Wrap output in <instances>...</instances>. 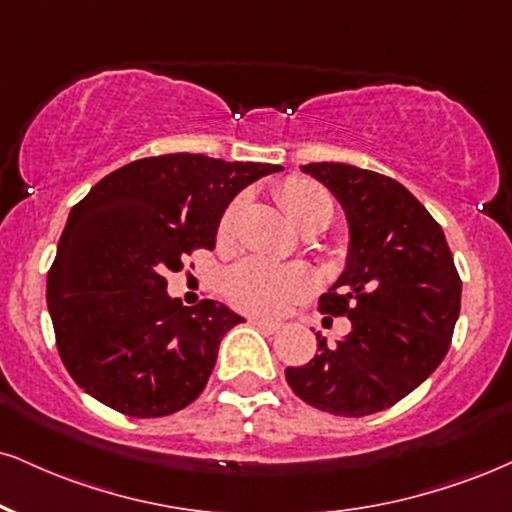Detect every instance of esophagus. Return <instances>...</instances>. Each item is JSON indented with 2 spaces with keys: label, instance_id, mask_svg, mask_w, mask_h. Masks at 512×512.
Masks as SVG:
<instances>
[{
  "label": "esophagus",
  "instance_id": "1",
  "mask_svg": "<svg viewBox=\"0 0 512 512\" xmlns=\"http://www.w3.org/2000/svg\"><path fill=\"white\" fill-rule=\"evenodd\" d=\"M250 324L257 326V329H260V331H267V334H276V331L281 329V324L269 322V319H262V317H252Z\"/></svg>",
  "mask_w": 512,
  "mask_h": 512
}]
</instances>
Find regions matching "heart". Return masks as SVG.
<instances>
[{
    "mask_svg": "<svg viewBox=\"0 0 512 512\" xmlns=\"http://www.w3.org/2000/svg\"><path fill=\"white\" fill-rule=\"evenodd\" d=\"M283 212L298 229L331 219V197L307 178H288L276 190ZM240 202H231L219 219V240L231 243L236 236ZM315 288V276L303 264H279L264 257H248L233 264L226 274L224 291L233 307L250 315H279Z\"/></svg>",
    "mask_w": 512,
    "mask_h": 512,
    "instance_id": "obj_1",
    "label": "heart"
}]
</instances>
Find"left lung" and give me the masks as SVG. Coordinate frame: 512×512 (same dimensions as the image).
Instances as JSON below:
<instances>
[{"label":"left lung","mask_w":512,"mask_h":512,"mask_svg":"<svg viewBox=\"0 0 512 512\" xmlns=\"http://www.w3.org/2000/svg\"><path fill=\"white\" fill-rule=\"evenodd\" d=\"M346 212V272L319 298V312L346 315L350 334L317 350L286 381L312 408L365 417L403 400L451 348L460 281L451 248L432 214L393 178L350 164H305Z\"/></svg>","instance_id":"1"}]
</instances>
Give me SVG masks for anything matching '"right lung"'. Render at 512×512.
<instances>
[{
	"instance_id": "right-lung-1",
	"label": "right lung",
	"mask_w": 512,
	"mask_h": 512,
	"mask_svg": "<svg viewBox=\"0 0 512 512\" xmlns=\"http://www.w3.org/2000/svg\"><path fill=\"white\" fill-rule=\"evenodd\" d=\"M276 164L145 157L104 176L76 207L47 274V307L73 381L128 417H164L205 391L219 343L245 322L202 300L183 307L166 272L212 250L224 209Z\"/></svg>"
}]
</instances>
